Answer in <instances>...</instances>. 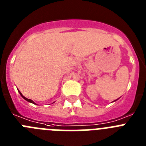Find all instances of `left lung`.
<instances>
[{
  "instance_id": "left-lung-1",
  "label": "left lung",
  "mask_w": 146,
  "mask_h": 146,
  "mask_svg": "<svg viewBox=\"0 0 146 146\" xmlns=\"http://www.w3.org/2000/svg\"><path fill=\"white\" fill-rule=\"evenodd\" d=\"M118 99H116V100H118ZM116 100H115V101H116ZM115 101H114V102H115Z\"/></svg>"
}]
</instances>
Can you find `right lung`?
<instances>
[{
    "instance_id": "1",
    "label": "right lung",
    "mask_w": 146,
    "mask_h": 146,
    "mask_svg": "<svg viewBox=\"0 0 146 146\" xmlns=\"http://www.w3.org/2000/svg\"><path fill=\"white\" fill-rule=\"evenodd\" d=\"M19 91V93H20V95H21V96H22V97H23V99H25V100H26V101H27V102H31V103H32V104H36V103H35L33 101V100H31V99H28V98L25 97V96H23V94H22V93L20 92V91ZM53 103H54V102H53Z\"/></svg>"
}]
</instances>
